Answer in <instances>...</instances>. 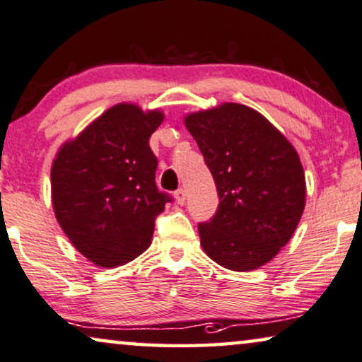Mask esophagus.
Instances as JSON below:
<instances>
[{
	"instance_id": "34e87169",
	"label": "esophagus",
	"mask_w": 362,
	"mask_h": 362,
	"mask_svg": "<svg viewBox=\"0 0 362 362\" xmlns=\"http://www.w3.org/2000/svg\"><path fill=\"white\" fill-rule=\"evenodd\" d=\"M175 200L179 205H183V203H185V190H183V188H179V190L175 192Z\"/></svg>"
}]
</instances>
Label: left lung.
I'll return each mask as SVG.
<instances>
[{
	"instance_id": "obj_1",
	"label": "left lung",
	"mask_w": 362,
	"mask_h": 362,
	"mask_svg": "<svg viewBox=\"0 0 362 362\" xmlns=\"http://www.w3.org/2000/svg\"><path fill=\"white\" fill-rule=\"evenodd\" d=\"M185 126L215 180L220 205L198 225L203 251L238 272L259 269L277 256L302 218V162L281 131L239 103L190 113Z\"/></svg>"
}]
</instances>
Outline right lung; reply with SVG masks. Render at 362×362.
<instances>
[{
  "mask_svg": "<svg viewBox=\"0 0 362 362\" xmlns=\"http://www.w3.org/2000/svg\"><path fill=\"white\" fill-rule=\"evenodd\" d=\"M164 121L159 110L111 106L60 147L50 170L60 228L80 254L118 267L151 246L157 215L172 198L156 185L149 137Z\"/></svg>",
  "mask_w": 362,
  "mask_h": 362,
  "instance_id": "right-lung-1",
  "label": "right lung"
}]
</instances>
